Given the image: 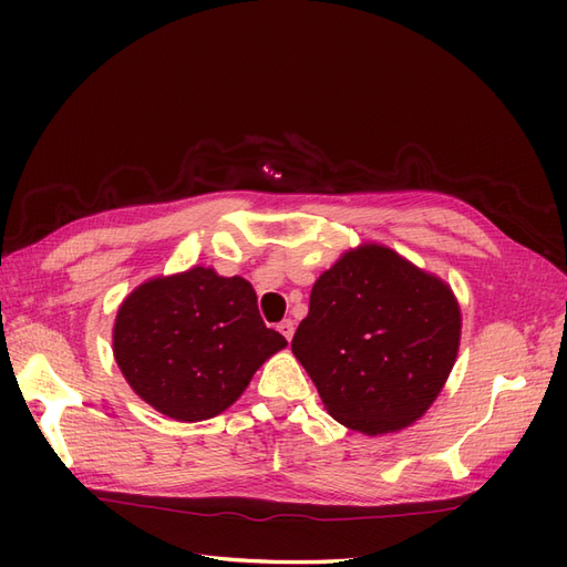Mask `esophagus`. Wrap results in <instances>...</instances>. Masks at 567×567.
<instances>
[{"mask_svg": "<svg viewBox=\"0 0 567 567\" xmlns=\"http://www.w3.org/2000/svg\"><path fill=\"white\" fill-rule=\"evenodd\" d=\"M277 329H279V333L290 342V338H293V333H296V323L290 321V319H284V321L277 326Z\"/></svg>", "mask_w": 567, "mask_h": 567, "instance_id": "esophagus-1", "label": "esophagus"}]
</instances>
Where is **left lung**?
I'll return each mask as SVG.
<instances>
[{
    "label": "left lung",
    "mask_w": 567,
    "mask_h": 567,
    "mask_svg": "<svg viewBox=\"0 0 567 567\" xmlns=\"http://www.w3.org/2000/svg\"><path fill=\"white\" fill-rule=\"evenodd\" d=\"M458 342L450 284L383 244H362L315 281L290 350L338 423L385 435L431 409Z\"/></svg>",
    "instance_id": "1"
}]
</instances>
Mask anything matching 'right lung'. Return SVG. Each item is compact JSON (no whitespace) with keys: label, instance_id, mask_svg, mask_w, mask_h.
<instances>
[{"label":"right lung","instance_id":"add662e5","mask_svg":"<svg viewBox=\"0 0 567 567\" xmlns=\"http://www.w3.org/2000/svg\"><path fill=\"white\" fill-rule=\"evenodd\" d=\"M286 346L265 326L250 281L203 265L140 284L113 323V357L130 388L182 423L229 409Z\"/></svg>","mask_w":567,"mask_h":567}]
</instances>
